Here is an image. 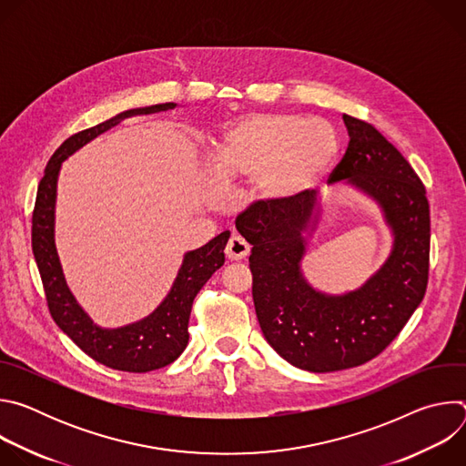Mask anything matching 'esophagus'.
Instances as JSON below:
<instances>
[{
	"instance_id": "1",
	"label": "esophagus",
	"mask_w": 466,
	"mask_h": 466,
	"mask_svg": "<svg viewBox=\"0 0 466 466\" xmlns=\"http://www.w3.org/2000/svg\"><path fill=\"white\" fill-rule=\"evenodd\" d=\"M227 258L228 259H243V258H247L248 256V252H250V247H248V243L243 239V238H239V236H232L230 239H228V243H227Z\"/></svg>"
}]
</instances>
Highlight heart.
<instances>
[{
	"label": "heart",
	"mask_w": 466,
	"mask_h": 466,
	"mask_svg": "<svg viewBox=\"0 0 466 466\" xmlns=\"http://www.w3.org/2000/svg\"><path fill=\"white\" fill-rule=\"evenodd\" d=\"M334 127L289 112H252L230 121L216 144V169L227 182L256 180L269 205H289L336 167Z\"/></svg>",
	"instance_id": "b5f03b06"
}]
</instances>
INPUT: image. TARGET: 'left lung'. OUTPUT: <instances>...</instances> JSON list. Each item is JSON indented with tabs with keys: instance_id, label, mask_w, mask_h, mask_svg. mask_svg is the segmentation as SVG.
Instances as JSON below:
<instances>
[{
	"instance_id": "left-lung-1",
	"label": "left lung",
	"mask_w": 466,
	"mask_h": 466,
	"mask_svg": "<svg viewBox=\"0 0 466 466\" xmlns=\"http://www.w3.org/2000/svg\"><path fill=\"white\" fill-rule=\"evenodd\" d=\"M343 121L350 142L328 180H347L374 198L394 238L389 258L361 288L328 295L304 279L306 236L320 214L308 193L289 205L258 201L236 219L238 232L252 245V299L263 336L286 361L309 372L352 369L376 358L400 334L428 286L424 184L370 123L347 114Z\"/></svg>"
}]
</instances>
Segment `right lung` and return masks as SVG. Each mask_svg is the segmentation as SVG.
Listing matches in <instances>:
<instances>
[{
  "mask_svg": "<svg viewBox=\"0 0 466 466\" xmlns=\"http://www.w3.org/2000/svg\"><path fill=\"white\" fill-rule=\"evenodd\" d=\"M175 103L125 110L92 128L66 140L49 158L38 184L33 212V254L38 265L49 313L56 326L85 354L97 363L123 372H149L173 363L186 349L187 322L197 293L225 263V247L230 230L221 232L207 245L184 254L177 279L160 306L138 322L121 328H101L85 313L64 280L55 247L56 180L62 162L127 117L175 108Z\"/></svg>",
  "mask_w": 466,
  "mask_h": 466,
  "instance_id": "1",
  "label": "right lung"
}]
</instances>
